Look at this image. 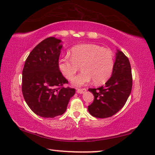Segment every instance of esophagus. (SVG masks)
Here are the masks:
<instances>
[{"label":"esophagus","instance_id":"esophagus-1","mask_svg":"<svg viewBox=\"0 0 155 155\" xmlns=\"http://www.w3.org/2000/svg\"><path fill=\"white\" fill-rule=\"evenodd\" d=\"M86 92V89L85 88H82V89H77V92L79 94H83L84 92Z\"/></svg>","mask_w":155,"mask_h":155}]
</instances>
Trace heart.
Listing matches in <instances>:
<instances>
[{"label": "heart", "instance_id": "heart-1", "mask_svg": "<svg viewBox=\"0 0 155 155\" xmlns=\"http://www.w3.org/2000/svg\"><path fill=\"white\" fill-rule=\"evenodd\" d=\"M70 58L59 59L58 69L64 77L71 79L81 66L82 71L73 78L72 84L81 86L93 80L95 84H104L110 77L114 68V56L108 48L95 44H81L70 49Z\"/></svg>", "mask_w": 155, "mask_h": 155}]
</instances>
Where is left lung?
I'll return each instance as SVG.
<instances>
[{
  "instance_id": "obj_1",
  "label": "left lung",
  "mask_w": 155,
  "mask_h": 155,
  "mask_svg": "<svg viewBox=\"0 0 155 155\" xmlns=\"http://www.w3.org/2000/svg\"><path fill=\"white\" fill-rule=\"evenodd\" d=\"M131 87L130 63L121 51L117 50L111 77L104 86L88 89L94 95L93 102L87 107L90 114L99 118L113 116L125 104Z\"/></svg>"
}]
</instances>
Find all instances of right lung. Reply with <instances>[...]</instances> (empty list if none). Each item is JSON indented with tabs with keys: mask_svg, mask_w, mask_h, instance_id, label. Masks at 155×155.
I'll return each instance as SVG.
<instances>
[{
	"mask_svg": "<svg viewBox=\"0 0 155 155\" xmlns=\"http://www.w3.org/2000/svg\"><path fill=\"white\" fill-rule=\"evenodd\" d=\"M61 40L51 37L30 53L22 71V93L29 108L36 115L53 117L66 111L76 90L64 87L68 81L58 69Z\"/></svg>",
	"mask_w": 155,
	"mask_h": 155,
	"instance_id": "obj_1",
	"label": "right lung"
}]
</instances>
